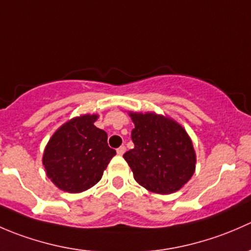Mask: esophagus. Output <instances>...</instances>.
I'll list each match as a JSON object with an SVG mask.
<instances>
[{
	"mask_svg": "<svg viewBox=\"0 0 251 251\" xmlns=\"http://www.w3.org/2000/svg\"><path fill=\"white\" fill-rule=\"evenodd\" d=\"M125 151H126V147L125 146H121V147H119L118 149H116V153H118L119 155H123V154L125 153Z\"/></svg>",
	"mask_w": 251,
	"mask_h": 251,
	"instance_id": "esophagus-1",
	"label": "esophagus"
}]
</instances>
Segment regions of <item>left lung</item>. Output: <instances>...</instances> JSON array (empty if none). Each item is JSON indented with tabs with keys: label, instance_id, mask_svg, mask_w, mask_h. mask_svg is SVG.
Returning <instances> with one entry per match:
<instances>
[{
	"label": "left lung",
	"instance_id": "1",
	"mask_svg": "<svg viewBox=\"0 0 251 251\" xmlns=\"http://www.w3.org/2000/svg\"><path fill=\"white\" fill-rule=\"evenodd\" d=\"M133 147L124 159L138 183L148 191L170 194L188 182L196 169V153L183 127L156 114L131 113Z\"/></svg>",
	"mask_w": 251,
	"mask_h": 251
}]
</instances>
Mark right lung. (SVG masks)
<instances>
[{"label": "right lung", "mask_w": 251, "mask_h": 251, "mask_svg": "<svg viewBox=\"0 0 251 251\" xmlns=\"http://www.w3.org/2000/svg\"><path fill=\"white\" fill-rule=\"evenodd\" d=\"M97 115L68 121L48 142L44 165L50 181L62 191L80 193L95 186L116 154L105 131L96 127Z\"/></svg>", "instance_id": "obj_1"}]
</instances>
